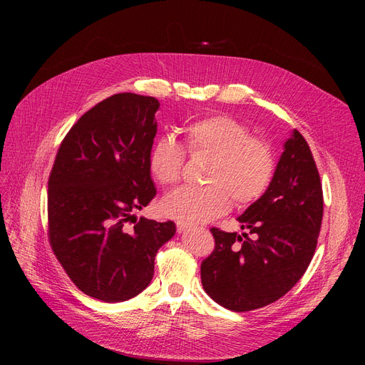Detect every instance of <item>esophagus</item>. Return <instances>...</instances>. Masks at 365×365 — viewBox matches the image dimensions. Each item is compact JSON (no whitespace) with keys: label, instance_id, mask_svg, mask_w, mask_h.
<instances>
[{"label":"esophagus","instance_id":"34e87169","mask_svg":"<svg viewBox=\"0 0 365 365\" xmlns=\"http://www.w3.org/2000/svg\"><path fill=\"white\" fill-rule=\"evenodd\" d=\"M190 228H193V224L182 222V220H178V222H176V230H178L180 235H181V233H185V231L190 230Z\"/></svg>","mask_w":365,"mask_h":365}]
</instances>
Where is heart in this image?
<instances>
[{
    "mask_svg": "<svg viewBox=\"0 0 365 365\" xmlns=\"http://www.w3.org/2000/svg\"><path fill=\"white\" fill-rule=\"evenodd\" d=\"M182 145L193 158H210L204 172L208 182L200 189L175 190L161 202L163 212L185 220H208L237 207L256 202L264 195L275 172V157L268 141L252 137L248 126L228 115H210L182 128ZM184 149L170 137L157 140L149 169L161 185L178 184Z\"/></svg>",
    "mask_w": 365,
    "mask_h": 365,
    "instance_id": "obj_1",
    "label": "heart"
}]
</instances>
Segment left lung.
Wrapping results in <instances>:
<instances>
[{"instance_id":"1","label":"left lung","mask_w":365,"mask_h":365,"mask_svg":"<svg viewBox=\"0 0 365 365\" xmlns=\"http://www.w3.org/2000/svg\"><path fill=\"white\" fill-rule=\"evenodd\" d=\"M268 190L237 220L247 233L210 231L215 250L201 263L204 291L235 312L277 302L311 263L323 219V189L304 137L284 141Z\"/></svg>"}]
</instances>
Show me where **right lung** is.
<instances>
[{"label":"right lung","instance_id":"obj_1","mask_svg":"<svg viewBox=\"0 0 365 365\" xmlns=\"http://www.w3.org/2000/svg\"><path fill=\"white\" fill-rule=\"evenodd\" d=\"M155 97L120 93L85 113L63 138L48 178V239L73 283L106 303L146 289L172 220L140 217L157 189L149 155L157 134Z\"/></svg>","mask_w":365,"mask_h":365}]
</instances>
